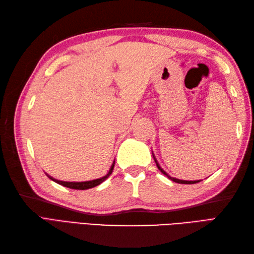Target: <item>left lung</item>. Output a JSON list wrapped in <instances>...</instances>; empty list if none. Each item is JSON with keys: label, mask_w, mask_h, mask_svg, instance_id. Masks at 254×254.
Here are the masks:
<instances>
[{"label": "left lung", "mask_w": 254, "mask_h": 254, "mask_svg": "<svg viewBox=\"0 0 254 254\" xmlns=\"http://www.w3.org/2000/svg\"><path fill=\"white\" fill-rule=\"evenodd\" d=\"M153 157H154V160H155V163H156V165H157V167H158V169L163 172V174L165 175V176H167L169 178L170 180H172L174 182H177V183H182V185H193V183H197V182H199L201 180H195V181H187V180H180V179H176V178H172V177H170L168 174H167V172L161 168V167L159 166V164H158V161H157V159H156V157H155V155H154V153H153Z\"/></svg>", "instance_id": "obj_1"}]
</instances>
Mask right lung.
<instances>
[{
	"label": "right lung",
	"mask_w": 254,
	"mask_h": 254,
	"mask_svg": "<svg viewBox=\"0 0 254 254\" xmlns=\"http://www.w3.org/2000/svg\"><path fill=\"white\" fill-rule=\"evenodd\" d=\"M115 163H116V160H113V163H112V165H111V167H110V169H109V171H108V174H107L106 176L101 177V178H98V179H95V180L82 181V182H68V181H60V180H57V179H55V178H52V177L49 176V175H47V176L49 177L52 181H55V182L59 183V185H61V186H63V187H66V188H69V189H74V190H87V189L95 188V187H97V186H99L100 183L104 182V181L107 179V178L112 174L113 167H115Z\"/></svg>",
	"instance_id": "1"
}]
</instances>
